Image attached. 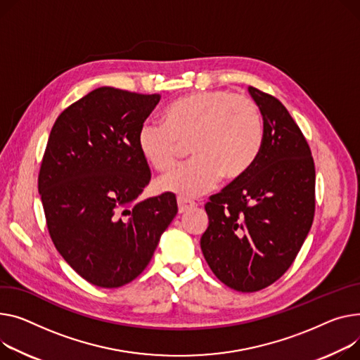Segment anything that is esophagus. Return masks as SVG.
Returning a JSON list of instances; mask_svg holds the SVG:
<instances>
[{
  "label": "esophagus",
  "instance_id": "esophagus-1",
  "mask_svg": "<svg viewBox=\"0 0 360 360\" xmlns=\"http://www.w3.org/2000/svg\"><path fill=\"white\" fill-rule=\"evenodd\" d=\"M197 204L194 201L191 200H186V198H182V197H178V211L179 212H185L191 208H194Z\"/></svg>",
  "mask_w": 360,
  "mask_h": 360
}]
</instances>
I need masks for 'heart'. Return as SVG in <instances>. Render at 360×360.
Listing matches in <instances>:
<instances>
[{
    "label": "heart",
    "mask_w": 360,
    "mask_h": 360,
    "mask_svg": "<svg viewBox=\"0 0 360 360\" xmlns=\"http://www.w3.org/2000/svg\"><path fill=\"white\" fill-rule=\"evenodd\" d=\"M189 141L188 163L162 176L158 188L182 198L212 189L220 176L234 181L255 163L263 143V118L257 104L227 89L191 92L163 110L162 123H143L137 148L158 172L171 171L181 143Z\"/></svg>",
    "instance_id": "obj_1"
}]
</instances>
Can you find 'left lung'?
Here are the masks:
<instances>
[{
	"mask_svg": "<svg viewBox=\"0 0 360 360\" xmlns=\"http://www.w3.org/2000/svg\"><path fill=\"white\" fill-rule=\"evenodd\" d=\"M263 118V143L250 169L205 204L201 250L223 283L266 288L297 257L313 224L316 169L308 143L281 101L248 88Z\"/></svg>",
	"mask_w": 360,
	"mask_h": 360,
	"instance_id": "1",
	"label": "left lung"
}]
</instances>
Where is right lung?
<instances>
[{
    "label": "right lung",
    "instance_id": "1",
    "mask_svg": "<svg viewBox=\"0 0 360 360\" xmlns=\"http://www.w3.org/2000/svg\"><path fill=\"white\" fill-rule=\"evenodd\" d=\"M159 100L97 88L58 117L47 140L39 174L47 229L68 265L101 288L145 271L178 212L171 193L137 200L150 181L137 133Z\"/></svg>",
    "mask_w": 360,
    "mask_h": 360
}]
</instances>
